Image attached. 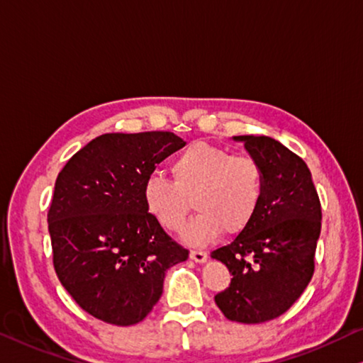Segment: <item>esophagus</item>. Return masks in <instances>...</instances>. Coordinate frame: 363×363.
Instances as JSON below:
<instances>
[{
    "label": "esophagus",
    "instance_id": "1",
    "mask_svg": "<svg viewBox=\"0 0 363 363\" xmlns=\"http://www.w3.org/2000/svg\"><path fill=\"white\" fill-rule=\"evenodd\" d=\"M189 258L196 261V263H204L206 258H208V253L203 252V250H191V252H189Z\"/></svg>",
    "mask_w": 363,
    "mask_h": 363
}]
</instances>
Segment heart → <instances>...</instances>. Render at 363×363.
Segmentation results:
<instances>
[{"mask_svg": "<svg viewBox=\"0 0 363 363\" xmlns=\"http://www.w3.org/2000/svg\"><path fill=\"white\" fill-rule=\"evenodd\" d=\"M172 180L154 174L143 186L147 213L170 232H178L193 198L198 216L189 222L185 238L203 245L217 233L237 235L247 230L264 196V170L248 154H232L208 143H193L170 164Z\"/></svg>", "mask_w": 363, "mask_h": 363, "instance_id": "heart-1", "label": "heart"}]
</instances>
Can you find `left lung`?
<instances>
[{
    "label": "left lung",
    "instance_id": "1",
    "mask_svg": "<svg viewBox=\"0 0 363 363\" xmlns=\"http://www.w3.org/2000/svg\"><path fill=\"white\" fill-rule=\"evenodd\" d=\"M264 170V196L252 224L211 256L232 274L214 297L230 321L256 325L291 308L315 271L321 204L308 167L276 139L235 136Z\"/></svg>",
    "mask_w": 363,
    "mask_h": 363
}]
</instances>
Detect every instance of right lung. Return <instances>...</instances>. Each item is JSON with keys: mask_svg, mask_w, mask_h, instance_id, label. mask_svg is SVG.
<instances>
[{"mask_svg": "<svg viewBox=\"0 0 363 363\" xmlns=\"http://www.w3.org/2000/svg\"><path fill=\"white\" fill-rule=\"evenodd\" d=\"M183 146L170 131L107 133L58 174L48 211L55 272L97 320L116 326L143 321L162 295L165 271L188 258L143 199L155 165Z\"/></svg>", "mask_w": 363, "mask_h": 363, "instance_id": "right-lung-1", "label": "right lung"}]
</instances>
